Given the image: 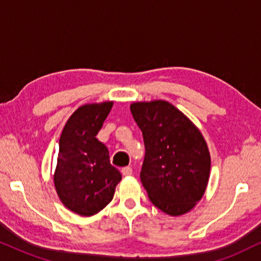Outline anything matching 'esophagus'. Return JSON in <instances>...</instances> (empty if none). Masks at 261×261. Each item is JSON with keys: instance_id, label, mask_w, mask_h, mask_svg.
I'll list each match as a JSON object with an SVG mask.
<instances>
[{"instance_id": "obj_1", "label": "esophagus", "mask_w": 261, "mask_h": 261, "mask_svg": "<svg viewBox=\"0 0 261 261\" xmlns=\"http://www.w3.org/2000/svg\"><path fill=\"white\" fill-rule=\"evenodd\" d=\"M121 174L124 176H130L133 174V168L131 167H124V168H121Z\"/></svg>"}]
</instances>
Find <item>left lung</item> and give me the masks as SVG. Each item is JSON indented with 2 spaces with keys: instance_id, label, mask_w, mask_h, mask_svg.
Segmentation results:
<instances>
[{
  "instance_id": "8db88e82",
  "label": "left lung",
  "mask_w": 261,
  "mask_h": 261,
  "mask_svg": "<svg viewBox=\"0 0 261 261\" xmlns=\"http://www.w3.org/2000/svg\"><path fill=\"white\" fill-rule=\"evenodd\" d=\"M131 113L145 144L141 181L149 199L169 216L187 214L205 193L211 158L203 135L165 100L137 101Z\"/></svg>"
}]
</instances>
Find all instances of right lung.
I'll use <instances>...</instances> for the list:
<instances>
[{
  "label": "right lung",
  "mask_w": 261,
  "mask_h": 261,
  "mask_svg": "<svg viewBox=\"0 0 261 261\" xmlns=\"http://www.w3.org/2000/svg\"><path fill=\"white\" fill-rule=\"evenodd\" d=\"M113 101L80 106L60 138L54 182L63 205L80 216H93L113 199L121 174L110 162L109 149L96 135Z\"/></svg>",
  "instance_id": "add662e5"
}]
</instances>
